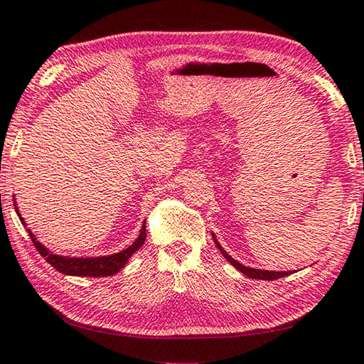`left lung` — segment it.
Returning <instances> with one entry per match:
<instances>
[{
    "label": "left lung",
    "instance_id": "left-lung-1",
    "mask_svg": "<svg viewBox=\"0 0 364 364\" xmlns=\"http://www.w3.org/2000/svg\"><path fill=\"white\" fill-rule=\"evenodd\" d=\"M213 239H215V236H213ZM215 244H217V247L220 249V252L221 254L225 255V258L228 262H230L232 267H236V269H239L241 271L242 274H245V276H249V278H252V279H263V281H274V279H279V278H284V276H289V274H292V271H264V269H255V268H249V267H244L242 263H239V262H236L234 260L232 257H230L226 254V252L223 250V247H221V245L218 244V241L217 239H215Z\"/></svg>",
    "mask_w": 364,
    "mask_h": 364
}]
</instances>
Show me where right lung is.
<instances>
[{"label": "right lung", "instance_id": "obj_1", "mask_svg": "<svg viewBox=\"0 0 364 364\" xmlns=\"http://www.w3.org/2000/svg\"><path fill=\"white\" fill-rule=\"evenodd\" d=\"M17 212V210H16ZM21 217V215H19ZM22 225L23 220L21 218ZM28 236L32 239L36 250L40 252L41 257H45V260L56 268L59 273L70 274V276H88V278H100V276H112L125 267L128 258H130L134 252H136L141 245L146 241V223L141 228V232L136 241H134L130 247L119 252V254L109 255V257H96V258H67L60 255H54L51 252H48L46 247L36 241L35 236L28 230Z\"/></svg>", "mask_w": 364, "mask_h": 364}]
</instances>
